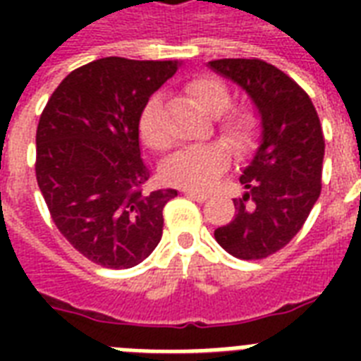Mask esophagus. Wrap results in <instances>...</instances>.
<instances>
[{
    "mask_svg": "<svg viewBox=\"0 0 361 361\" xmlns=\"http://www.w3.org/2000/svg\"><path fill=\"white\" fill-rule=\"evenodd\" d=\"M185 197L192 198V200H197V202H206L208 200V195L206 192H198V191H192V189H185Z\"/></svg>",
    "mask_w": 361,
    "mask_h": 361,
    "instance_id": "obj_1",
    "label": "esophagus"
}]
</instances>
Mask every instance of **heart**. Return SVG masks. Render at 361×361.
Here are the masks:
<instances>
[{
    "mask_svg": "<svg viewBox=\"0 0 361 361\" xmlns=\"http://www.w3.org/2000/svg\"><path fill=\"white\" fill-rule=\"evenodd\" d=\"M187 95L198 109L217 118V127L228 144L243 152L251 147L258 135V118L247 109H231L232 95L223 80L215 76H197L185 87ZM142 142L155 152H164L172 144V136L163 121V97L155 93L147 99L138 116ZM231 159L228 147L221 142L183 147L163 164V178L172 185L192 191H206L215 178L226 169Z\"/></svg>",
    "mask_w": 361,
    "mask_h": 361,
    "instance_id": "1",
    "label": "heart"
}]
</instances>
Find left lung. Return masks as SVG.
I'll return each instance as SVG.
<instances>
[{
  "instance_id": "8db88e82",
  "label": "left lung",
  "mask_w": 361,
  "mask_h": 361,
  "mask_svg": "<svg viewBox=\"0 0 361 361\" xmlns=\"http://www.w3.org/2000/svg\"><path fill=\"white\" fill-rule=\"evenodd\" d=\"M209 67L236 82L260 116V146L240 181L234 219L214 232L241 260L274 255L296 236L322 189L324 135L311 99L290 76L262 59H215Z\"/></svg>"
}]
</instances>
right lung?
Instances as JSON below:
<instances>
[{
    "label": "right lung",
    "instance_id": "1",
    "mask_svg": "<svg viewBox=\"0 0 361 361\" xmlns=\"http://www.w3.org/2000/svg\"><path fill=\"white\" fill-rule=\"evenodd\" d=\"M180 61L103 58L56 87L37 125L35 174L58 231L104 268H133L163 236L176 189L147 191L138 116Z\"/></svg>",
    "mask_w": 361,
    "mask_h": 361
}]
</instances>
